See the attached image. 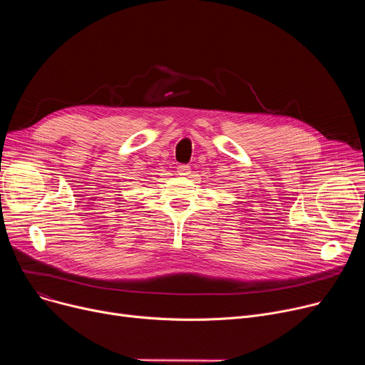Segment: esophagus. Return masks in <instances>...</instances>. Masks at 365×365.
Wrapping results in <instances>:
<instances>
[{
  "label": "esophagus",
  "instance_id": "obj_1",
  "mask_svg": "<svg viewBox=\"0 0 365 365\" xmlns=\"http://www.w3.org/2000/svg\"><path fill=\"white\" fill-rule=\"evenodd\" d=\"M178 175H180V176H189L190 175V167L189 165H186V164H182V165H179L178 167Z\"/></svg>",
  "mask_w": 365,
  "mask_h": 365
}]
</instances>
